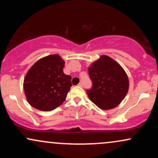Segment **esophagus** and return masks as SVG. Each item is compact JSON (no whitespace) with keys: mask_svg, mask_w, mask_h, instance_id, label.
I'll return each instance as SVG.
<instances>
[{"mask_svg":"<svg viewBox=\"0 0 158 158\" xmlns=\"http://www.w3.org/2000/svg\"><path fill=\"white\" fill-rule=\"evenodd\" d=\"M78 85H79V87H83V84H82V82H81V81H80V82L78 84Z\"/></svg>","mask_w":158,"mask_h":158,"instance_id":"esophagus-1","label":"esophagus"}]
</instances>
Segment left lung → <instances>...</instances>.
<instances>
[{"label":"left lung","instance_id":"1","mask_svg":"<svg viewBox=\"0 0 158 158\" xmlns=\"http://www.w3.org/2000/svg\"><path fill=\"white\" fill-rule=\"evenodd\" d=\"M93 83L87 90L88 97L102 110H110L122 102L128 93L129 81L120 64L109 56L102 55L88 68Z\"/></svg>","mask_w":158,"mask_h":158}]
</instances>
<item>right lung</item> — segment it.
Returning a JSON list of instances; mask_svg holds the SVG:
<instances>
[{
    "label": "right lung",
    "mask_w": 158,
    "mask_h": 158,
    "mask_svg": "<svg viewBox=\"0 0 158 158\" xmlns=\"http://www.w3.org/2000/svg\"><path fill=\"white\" fill-rule=\"evenodd\" d=\"M64 67L61 56L53 54L41 58L30 68L23 86L30 106L48 111L64 102L72 86L71 77L64 73Z\"/></svg>",
    "instance_id": "add662e5"
}]
</instances>
